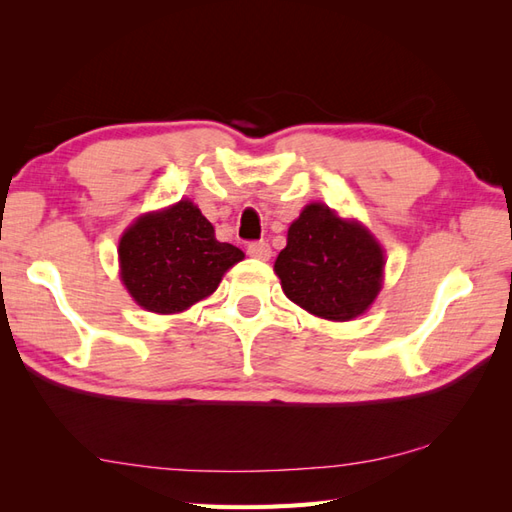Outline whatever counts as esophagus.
<instances>
[{
    "instance_id": "obj_1",
    "label": "esophagus",
    "mask_w": 512,
    "mask_h": 512,
    "mask_svg": "<svg viewBox=\"0 0 512 512\" xmlns=\"http://www.w3.org/2000/svg\"><path fill=\"white\" fill-rule=\"evenodd\" d=\"M246 253H248L250 257L259 259V262H268L270 255H273V250H270L268 242H264V239H262V242H250Z\"/></svg>"
}]
</instances>
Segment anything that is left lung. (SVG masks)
I'll use <instances>...</instances> for the list:
<instances>
[{
    "label": "left lung",
    "instance_id": "1",
    "mask_svg": "<svg viewBox=\"0 0 512 512\" xmlns=\"http://www.w3.org/2000/svg\"><path fill=\"white\" fill-rule=\"evenodd\" d=\"M385 253L356 220L312 202L288 228L275 273L286 297L314 317L352 321L372 306L383 288Z\"/></svg>",
    "mask_w": 512,
    "mask_h": 512
}]
</instances>
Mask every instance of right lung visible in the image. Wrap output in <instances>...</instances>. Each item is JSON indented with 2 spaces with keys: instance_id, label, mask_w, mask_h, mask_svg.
<instances>
[{
  "instance_id": "add662e5",
  "label": "right lung",
  "mask_w": 512,
  "mask_h": 512,
  "mask_svg": "<svg viewBox=\"0 0 512 512\" xmlns=\"http://www.w3.org/2000/svg\"><path fill=\"white\" fill-rule=\"evenodd\" d=\"M244 253L217 242L215 228L191 200L145 213L118 242L121 279L140 308L176 314L217 290Z\"/></svg>"
}]
</instances>
